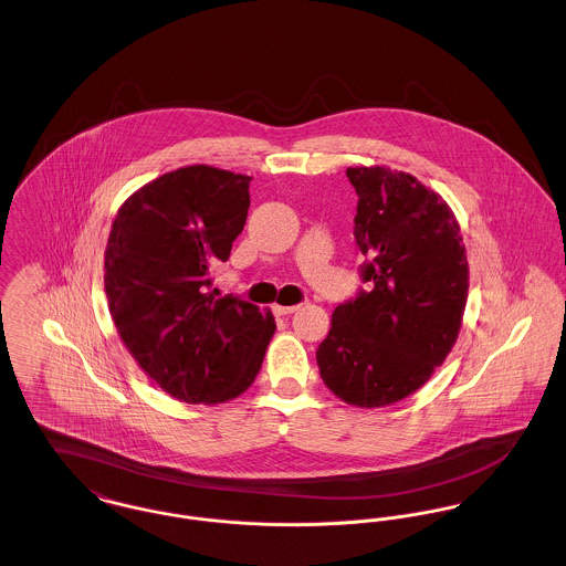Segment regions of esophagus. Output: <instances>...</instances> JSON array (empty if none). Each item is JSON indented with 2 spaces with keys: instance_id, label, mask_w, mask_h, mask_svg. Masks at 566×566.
Segmentation results:
<instances>
[{
  "instance_id": "esophagus-1",
  "label": "esophagus",
  "mask_w": 566,
  "mask_h": 566,
  "mask_svg": "<svg viewBox=\"0 0 566 566\" xmlns=\"http://www.w3.org/2000/svg\"><path fill=\"white\" fill-rule=\"evenodd\" d=\"M298 310V305H273V314L275 316H289V314H293V312H296Z\"/></svg>"
}]
</instances>
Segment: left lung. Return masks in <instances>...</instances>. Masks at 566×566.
I'll list each match as a JSON object with an SVG mask.
<instances>
[{
  "label": "left lung",
  "mask_w": 566,
  "mask_h": 566,
  "mask_svg": "<svg viewBox=\"0 0 566 566\" xmlns=\"http://www.w3.org/2000/svg\"><path fill=\"white\" fill-rule=\"evenodd\" d=\"M369 291L335 307L316 352L326 388L356 407L397 403L431 379L458 339L469 263L457 216L411 174L348 167Z\"/></svg>",
  "instance_id": "8db88e82"
}]
</instances>
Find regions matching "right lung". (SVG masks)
Wrapping results in <instances>:
<instances>
[{"instance_id": "add662e5", "label": "right lung", "mask_w": 566, "mask_h": 566, "mask_svg": "<svg viewBox=\"0 0 566 566\" xmlns=\"http://www.w3.org/2000/svg\"><path fill=\"white\" fill-rule=\"evenodd\" d=\"M250 180L180 167L135 190L112 222L104 284L114 326L146 376L185 403L240 397L275 333L270 310L212 289L245 224Z\"/></svg>"}]
</instances>
